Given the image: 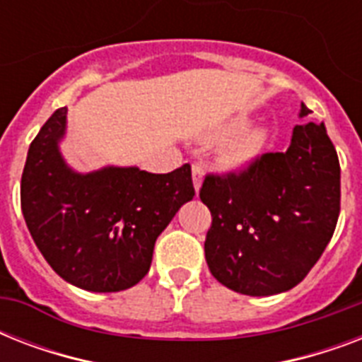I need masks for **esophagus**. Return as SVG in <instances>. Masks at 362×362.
<instances>
[{
    "label": "esophagus",
    "mask_w": 362,
    "mask_h": 362,
    "mask_svg": "<svg viewBox=\"0 0 362 362\" xmlns=\"http://www.w3.org/2000/svg\"><path fill=\"white\" fill-rule=\"evenodd\" d=\"M203 176H204V165L203 163H193L192 167V178H193V186L199 192V187L203 184Z\"/></svg>",
    "instance_id": "obj_1"
}]
</instances>
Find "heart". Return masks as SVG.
Returning <instances> with one entry per match:
<instances>
[{"label": "heart", "mask_w": 362, "mask_h": 362, "mask_svg": "<svg viewBox=\"0 0 362 362\" xmlns=\"http://www.w3.org/2000/svg\"><path fill=\"white\" fill-rule=\"evenodd\" d=\"M240 122L233 125V129L240 127ZM267 133L263 129H250L235 136L231 142H227L223 152H221V161L229 167H238V165L247 163L255 153L263 148Z\"/></svg>", "instance_id": "1"}]
</instances>
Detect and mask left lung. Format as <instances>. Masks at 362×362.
<instances>
[{"mask_svg": "<svg viewBox=\"0 0 362 362\" xmlns=\"http://www.w3.org/2000/svg\"><path fill=\"white\" fill-rule=\"evenodd\" d=\"M199 197L212 214L204 257L216 280L252 297L287 291L306 278L337 229V148L325 125L304 122L295 125L286 152L209 173Z\"/></svg>", "mask_w": 362, "mask_h": 362, "instance_id": "8db88e82", "label": "left lung"}]
</instances>
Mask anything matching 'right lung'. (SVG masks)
I'll return each mask as SVG.
<instances>
[{
	"label": "right lung",
	"mask_w": 362,
	"mask_h": 362,
	"mask_svg": "<svg viewBox=\"0 0 362 362\" xmlns=\"http://www.w3.org/2000/svg\"><path fill=\"white\" fill-rule=\"evenodd\" d=\"M65 115V107L56 110L30 144L20 184L25 226L65 281L86 291H124L148 274L156 238L195 195L192 167L76 175L58 152Z\"/></svg>",
	"instance_id": "right-lung-1"
}]
</instances>
